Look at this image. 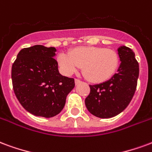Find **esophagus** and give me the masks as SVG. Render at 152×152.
Listing matches in <instances>:
<instances>
[{
  "label": "esophagus",
  "instance_id": "esophagus-1",
  "mask_svg": "<svg viewBox=\"0 0 152 152\" xmlns=\"http://www.w3.org/2000/svg\"><path fill=\"white\" fill-rule=\"evenodd\" d=\"M75 84H76V85H77V84H79L81 83V81L78 80V79H75Z\"/></svg>",
  "mask_w": 152,
  "mask_h": 152
}]
</instances>
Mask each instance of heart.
I'll list each match as a JSON object with an SVG mask.
<instances>
[{
    "label": "heart",
    "instance_id": "heart-1",
    "mask_svg": "<svg viewBox=\"0 0 152 152\" xmlns=\"http://www.w3.org/2000/svg\"><path fill=\"white\" fill-rule=\"evenodd\" d=\"M57 60L65 75H72L83 66L87 79L96 83L109 80L116 74L120 61L116 51L94 46L75 48L69 54L61 53Z\"/></svg>",
    "mask_w": 152,
    "mask_h": 152
}]
</instances>
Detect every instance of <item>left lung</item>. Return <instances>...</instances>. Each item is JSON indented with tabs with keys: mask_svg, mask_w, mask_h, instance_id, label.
<instances>
[{
	"mask_svg": "<svg viewBox=\"0 0 152 152\" xmlns=\"http://www.w3.org/2000/svg\"><path fill=\"white\" fill-rule=\"evenodd\" d=\"M121 64L117 73L109 80L90 85L85 104L91 113L99 118H110L121 113L129 105L137 87L138 63L129 48H118Z\"/></svg>",
	"mask_w": 152,
	"mask_h": 152,
	"instance_id": "1",
	"label": "left lung"
}]
</instances>
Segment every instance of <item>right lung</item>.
<instances>
[{
  "label": "right lung",
  "mask_w": 152,
  "mask_h": 152,
  "mask_svg": "<svg viewBox=\"0 0 152 152\" xmlns=\"http://www.w3.org/2000/svg\"><path fill=\"white\" fill-rule=\"evenodd\" d=\"M56 52L55 48L43 45L25 48L12 65L14 94L23 108L35 116L49 118L59 114L75 86L74 78L59 73Z\"/></svg>",
  "instance_id": "add662e5"
}]
</instances>
